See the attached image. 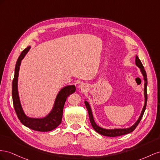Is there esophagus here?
<instances>
[{"instance_id":"obj_1","label":"esophagus","mask_w":160,"mask_h":160,"mask_svg":"<svg viewBox=\"0 0 160 160\" xmlns=\"http://www.w3.org/2000/svg\"><path fill=\"white\" fill-rule=\"evenodd\" d=\"M79 88L81 90H85L86 89V85L84 84H81L79 86Z\"/></svg>"}]
</instances>
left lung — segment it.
Here are the masks:
<instances>
[{"mask_svg": "<svg viewBox=\"0 0 160 160\" xmlns=\"http://www.w3.org/2000/svg\"><path fill=\"white\" fill-rule=\"evenodd\" d=\"M135 64L138 68H139L140 71L142 74L143 76V80L145 82L144 84V97H145V103H144V106L143 107L142 111H141V115L139 117V118L135 124L132 125L131 127H129V128H125V129H104L101 127H99L98 125H97V123L95 122L94 120V117L92 115V110H91V108L89 103L85 100L84 103L86 108H87L88 112V115H89V118H90V121L91 125H92V127H93V129L98 133L99 134L104 135V136H107V137H117V136H121L125 134H128L129 133H131L132 131H133L137 127V126L138 125L140 121L141 118L143 117V115L144 114L145 110L146 108V105H147V100H148V94H147V85H148V78H147V74H146V72L144 70L143 66L142 64V63L140 61L139 59L138 56H136L135 57Z\"/></svg>", "mask_w": 160, "mask_h": 160, "instance_id": "1", "label": "left lung"}]
</instances>
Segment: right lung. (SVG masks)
<instances>
[{"label": "right lung", "instance_id": "add662e5", "mask_svg": "<svg viewBox=\"0 0 160 160\" xmlns=\"http://www.w3.org/2000/svg\"><path fill=\"white\" fill-rule=\"evenodd\" d=\"M30 48L31 46L27 47L21 52L16 63L15 76L12 84L13 106H14L17 115L22 125L35 131L42 132L49 131L56 129L62 122L63 107H64L66 98L68 96L75 92L76 86L74 85H68L63 87L57 95L52 111L45 117L32 118L27 117L22 109L20 101L19 92H18V77H19L21 60L24 58Z\"/></svg>", "mask_w": 160, "mask_h": 160}]
</instances>
